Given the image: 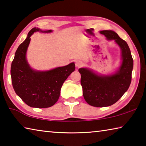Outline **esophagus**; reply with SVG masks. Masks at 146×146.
<instances>
[{
  "label": "esophagus",
  "instance_id": "esophagus-1",
  "mask_svg": "<svg viewBox=\"0 0 146 146\" xmlns=\"http://www.w3.org/2000/svg\"><path fill=\"white\" fill-rule=\"evenodd\" d=\"M75 65L76 68H80L83 65V62L80 60H77L75 61Z\"/></svg>",
  "mask_w": 146,
  "mask_h": 146
}]
</instances>
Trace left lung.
Returning a JSON list of instances; mask_svg holds the SVG:
<instances>
[{
    "instance_id": "8db88e82",
    "label": "left lung",
    "mask_w": 146,
    "mask_h": 146,
    "mask_svg": "<svg viewBox=\"0 0 146 146\" xmlns=\"http://www.w3.org/2000/svg\"><path fill=\"white\" fill-rule=\"evenodd\" d=\"M100 33L107 40H114L121 50V64L118 70L109 75H100L88 68L78 70L83 96L88 104L94 107H106L114 104L129 88L131 81L133 60L125 40L112 30Z\"/></svg>"
}]
</instances>
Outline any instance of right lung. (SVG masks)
Listing matches in <instances>:
<instances>
[{
	"label": "right lung",
	"mask_w": 146,
	"mask_h": 146,
	"mask_svg": "<svg viewBox=\"0 0 146 146\" xmlns=\"http://www.w3.org/2000/svg\"><path fill=\"white\" fill-rule=\"evenodd\" d=\"M36 31L51 33L53 31H42L38 28L31 29L15 54L11 66V82L16 94L27 105L32 108H46L57 102L62 86L75 71V65L71 62L47 71L32 69L27 60L26 53L31 36Z\"/></svg>",
	"instance_id": "1"
}]
</instances>
